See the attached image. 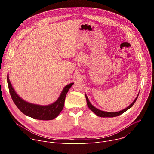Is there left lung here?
Returning <instances> with one entry per match:
<instances>
[{
	"instance_id": "8db88e82",
	"label": "left lung",
	"mask_w": 154,
	"mask_h": 154,
	"mask_svg": "<svg viewBox=\"0 0 154 154\" xmlns=\"http://www.w3.org/2000/svg\"><path fill=\"white\" fill-rule=\"evenodd\" d=\"M138 95L139 94H138L137 97H136V99H135V100L131 103L127 108L122 109V110L121 111H119V112H103V111H101L100 110V109L96 108V107H94L91 103L89 101L88 99V97L86 96H85L86 97V103H87V105H88V106L89 107V108L91 109V110L92 112H93L96 115H97L98 116H100V117H102V118H113V117H116V116H118L121 114H122L123 113L125 112L127 110H128V109L129 108H130L131 106H132L134 105V104L135 103L138 97Z\"/></svg>"
}]
</instances>
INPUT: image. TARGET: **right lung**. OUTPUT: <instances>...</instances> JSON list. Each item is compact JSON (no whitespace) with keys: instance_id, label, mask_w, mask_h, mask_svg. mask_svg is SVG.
<instances>
[{"instance_id":"1","label":"right lung","mask_w":154,"mask_h":154,"mask_svg":"<svg viewBox=\"0 0 154 154\" xmlns=\"http://www.w3.org/2000/svg\"><path fill=\"white\" fill-rule=\"evenodd\" d=\"M7 82L11 99L19 110L24 115L32 118L45 121L54 119L60 113L64 107L66 96L70 88L74 84V83H71L66 86L58 100L54 103L47 106H42L30 103L22 99L16 94L12 87L9 80L8 75H7Z\"/></svg>"}]
</instances>
